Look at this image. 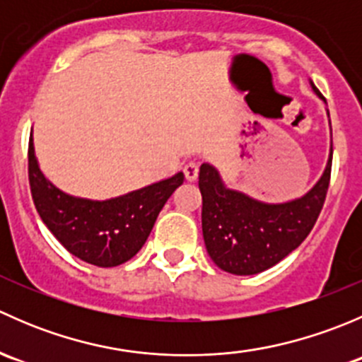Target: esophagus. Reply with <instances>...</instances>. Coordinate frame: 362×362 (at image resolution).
Here are the masks:
<instances>
[{
  "instance_id": "obj_1",
  "label": "esophagus",
  "mask_w": 362,
  "mask_h": 362,
  "mask_svg": "<svg viewBox=\"0 0 362 362\" xmlns=\"http://www.w3.org/2000/svg\"><path fill=\"white\" fill-rule=\"evenodd\" d=\"M184 173H185V178H187L189 182H194L196 178H198L199 166L196 163H187L184 166Z\"/></svg>"
}]
</instances>
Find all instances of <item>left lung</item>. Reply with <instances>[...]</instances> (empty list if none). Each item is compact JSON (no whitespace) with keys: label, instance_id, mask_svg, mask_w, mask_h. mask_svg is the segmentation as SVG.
I'll return each instance as SVG.
<instances>
[{"label":"left lung","instance_id":"obj_1","mask_svg":"<svg viewBox=\"0 0 362 362\" xmlns=\"http://www.w3.org/2000/svg\"><path fill=\"white\" fill-rule=\"evenodd\" d=\"M313 93L326 103L310 80ZM327 117H329V110ZM331 126V120H329ZM333 144L326 168L310 191L282 203L255 199L224 184L210 163L199 168L202 228L211 261L233 275H255L279 264L310 235L322 210L331 177Z\"/></svg>","mask_w":362,"mask_h":362}]
</instances>
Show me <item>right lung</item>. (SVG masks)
Segmentation results:
<instances>
[{
	"mask_svg": "<svg viewBox=\"0 0 362 362\" xmlns=\"http://www.w3.org/2000/svg\"><path fill=\"white\" fill-rule=\"evenodd\" d=\"M29 185L43 224L69 254L100 268L129 261L145 245L164 203L184 184V173L110 199H87L61 191L40 170L29 138Z\"/></svg>",
	"mask_w": 362,
	"mask_h": 362,
	"instance_id": "add662e5",
	"label": "right lung"
}]
</instances>
